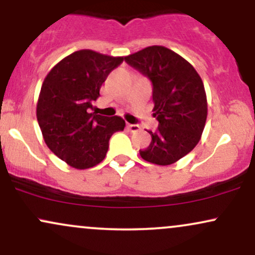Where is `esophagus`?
I'll return each mask as SVG.
<instances>
[{
  "mask_svg": "<svg viewBox=\"0 0 255 255\" xmlns=\"http://www.w3.org/2000/svg\"><path fill=\"white\" fill-rule=\"evenodd\" d=\"M127 128L131 131V133H135V131H139L141 129V127H140L139 125H131V124H128Z\"/></svg>",
  "mask_w": 255,
  "mask_h": 255,
  "instance_id": "obj_1",
  "label": "esophagus"
}]
</instances>
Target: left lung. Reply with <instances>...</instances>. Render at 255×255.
Here are the masks:
<instances>
[{
  "instance_id": "obj_1",
  "label": "left lung",
  "mask_w": 255,
  "mask_h": 255,
  "mask_svg": "<svg viewBox=\"0 0 255 255\" xmlns=\"http://www.w3.org/2000/svg\"><path fill=\"white\" fill-rule=\"evenodd\" d=\"M153 86V116L159 126L150 146L140 150L146 162L170 165L197 146L207 118L204 83L194 67L162 45H152L125 57Z\"/></svg>"
}]
</instances>
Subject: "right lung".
Wrapping results in <instances>:
<instances>
[{
  "instance_id": "right-lung-1",
  "label": "right lung",
  "mask_w": 255,
  "mask_h": 255,
  "mask_svg": "<svg viewBox=\"0 0 255 255\" xmlns=\"http://www.w3.org/2000/svg\"><path fill=\"white\" fill-rule=\"evenodd\" d=\"M122 56L79 50L55 64L44 79L37 102V120L46 146L75 169H89L107 156L109 140L124 130L119 116L92 113V102Z\"/></svg>"
}]
</instances>
